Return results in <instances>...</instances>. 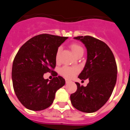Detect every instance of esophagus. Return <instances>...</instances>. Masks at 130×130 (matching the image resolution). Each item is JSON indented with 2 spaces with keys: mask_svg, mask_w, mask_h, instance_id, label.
<instances>
[{
  "mask_svg": "<svg viewBox=\"0 0 130 130\" xmlns=\"http://www.w3.org/2000/svg\"><path fill=\"white\" fill-rule=\"evenodd\" d=\"M65 80H66V83H70V80H68V79H65Z\"/></svg>",
  "mask_w": 130,
  "mask_h": 130,
  "instance_id": "esophagus-1",
  "label": "esophagus"
}]
</instances>
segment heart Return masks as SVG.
Instances as JSON below:
<instances>
[{
	"instance_id": "b5f03b06",
	"label": "heart",
	"mask_w": 130,
	"mask_h": 130,
	"mask_svg": "<svg viewBox=\"0 0 130 130\" xmlns=\"http://www.w3.org/2000/svg\"><path fill=\"white\" fill-rule=\"evenodd\" d=\"M70 47L75 56L77 55L78 53H79L81 51H83V48L82 47V46L78 43H72L70 45ZM61 49V47H59L57 49V53H56V60H57V62H58V60H59L60 54ZM79 72V68L77 66H64L60 70V75H62L64 77L67 78V79L73 78Z\"/></svg>"
}]
</instances>
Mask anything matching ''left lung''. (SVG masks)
Listing matches in <instances>:
<instances>
[{"label": "left lung", "instance_id": "1", "mask_svg": "<svg viewBox=\"0 0 130 130\" xmlns=\"http://www.w3.org/2000/svg\"><path fill=\"white\" fill-rule=\"evenodd\" d=\"M87 50V60L78 77L88 79L87 87L75 83L77 91L70 100L75 109L84 112H94L105 104L111 96L117 82V66L113 53L107 45L90 36H77Z\"/></svg>", "mask_w": 130, "mask_h": 130}]
</instances>
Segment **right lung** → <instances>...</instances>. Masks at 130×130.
Listing matches in <instances>:
<instances>
[{"mask_svg": "<svg viewBox=\"0 0 130 130\" xmlns=\"http://www.w3.org/2000/svg\"><path fill=\"white\" fill-rule=\"evenodd\" d=\"M68 38L43 34L24 43L13 60L11 78L16 96L23 105L32 111H41L53 102L55 93L65 85V80L53 71L58 47ZM52 72V80L43 74Z\"/></svg>", "mask_w": 130, "mask_h": 130, "instance_id": "right-lung-1", "label": "right lung"}]
</instances>
